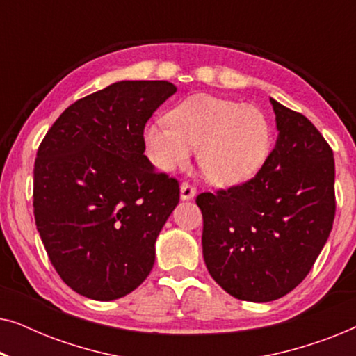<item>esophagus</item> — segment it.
Instances as JSON below:
<instances>
[{
  "instance_id": "34e87169",
  "label": "esophagus",
  "mask_w": 356,
  "mask_h": 356,
  "mask_svg": "<svg viewBox=\"0 0 356 356\" xmlns=\"http://www.w3.org/2000/svg\"><path fill=\"white\" fill-rule=\"evenodd\" d=\"M179 193H181V199H191L196 196V188H194L189 181H183L181 188H179Z\"/></svg>"
}]
</instances>
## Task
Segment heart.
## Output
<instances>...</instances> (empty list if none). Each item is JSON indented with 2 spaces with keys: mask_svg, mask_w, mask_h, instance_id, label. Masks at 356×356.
Wrapping results in <instances>:
<instances>
[{
  "mask_svg": "<svg viewBox=\"0 0 356 356\" xmlns=\"http://www.w3.org/2000/svg\"><path fill=\"white\" fill-rule=\"evenodd\" d=\"M270 126L254 106L197 94L167 113V123L145 128L152 162L162 170L188 165L193 150L204 177L217 186L243 183L259 172L270 152Z\"/></svg>",
  "mask_w": 356,
  "mask_h": 356,
  "instance_id": "b5f03b06",
  "label": "heart"
}]
</instances>
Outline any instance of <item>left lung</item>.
I'll return each instance as SVG.
<instances>
[{
  "mask_svg": "<svg viewBox=\"0 0 356 356\" xmlns=\"http://www.w3.org/2000/svg\"><path fill=\"white\" fill-rule=\"evenodd\" d=\"M270 102L279 139L259 172L196 197L209 274L227 293L257 303L303 282L335 217L332 149L305 115Z\"/></svg>",
  "mask_w": 356,
  "mask_h": 356,
  "instance_id": "left-lung-1",
  "label": "left lung"
}]
</instances>
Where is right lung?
<instances>
[{
	"instance_id": "obj_1",
	"label": "right lung",
	"mask_w": 356,
	"mask_h": 356,
	"mask_svg": "<svg viewBox=\"0 0 356 356\" xmlns=\"http://www.w3.org/2000/svg\"><path fill=\"white\" fill-rule=\"evenodd\" d=\"M175 92L167 81L115 82L67 106L38 145L37 230L61 280L87 298H121L152 270L179 183L144 155V128Z\"/></svg>"
}]
</instances>
